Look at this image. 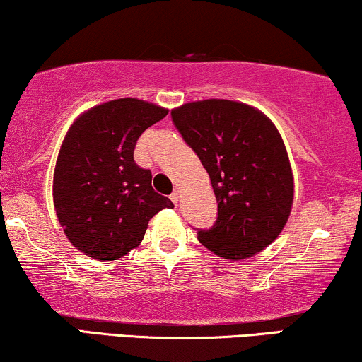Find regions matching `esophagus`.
Returning <instances> with one entry per match:
<instances>
[{
    "mask_svg": "<svg viewBox=\"0 0 362 362\" xmlns=\"http://www.w3.org/2000/svg\"><path fill=\"white\" fill-rule=\"evenodd\" d=\"M170 199L175 202V204H177V202H180V191H173Z\"/></svg>",
    "mask_w": 362,
    "mask_h": 362,
    "instance_id": "34e87169",
    "label": "esophagus"
}]
</instances>
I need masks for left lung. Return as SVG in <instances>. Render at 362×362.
I'll return each mask as SVG.
<instances>
[{"mask_svg":"<svg viewBox=\"0 0 362 362\" xmlns=\"http://www.w3.org/2000/svg\"><path fill=\"white\" fill-rule=\"evenodd\" d=\"M173 122L206 168L217 221L197 232L206 249L242 260L270 245L288 221L293 173L279 130L259 108L207 98L171 110Z\"/></svg>","mask_w":362,"mask_h":362,"instance_id":"1","label":"left lung"}]
</instances>
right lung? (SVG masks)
I'll use <instances>...</instances> for the list:
<instances>
[{
	"label": "right lung",
	"instance_id": "1",
	"mask_svg": "<svg viewBox=\"0 0 362 362\" xmlns=\"http://www.w3.org/2000/svg\"><path fill=\"white\" fill-rule=\"evenodd\" d=\"M166 115L168 108L127 97L88 108L69 128L52 197L64 234L82 254L120 259L141 244L156 212L175 207L133 160L141 133Z\"/></svg>",
	"mask_w": 362,
	"mask_h": 362
}]
</instances>
